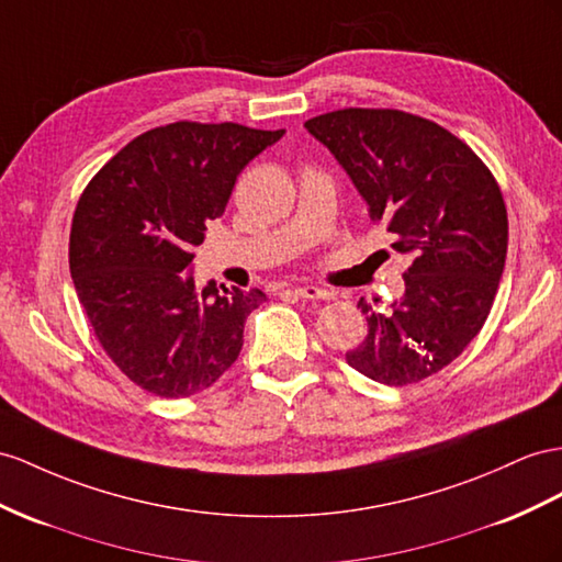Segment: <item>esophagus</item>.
Masks as SVG:
<instances>
[{
    "instance_id": "1",
    "label": "esophagus",
    "mask_w": 562,
    "mask_h": 562,
    "mask_svg": "<svg viewBox=\"0 0 562 562\" xmlns=\"http://www.w3.org/2000/svg\"><path fill=\"white\" fill-rule=\"evenodd\" d=\"M301 299H311V301H323V299H329V292L327 290H321V286L315 284H301L294 290Z\"/></svg>"
}]
</instances>
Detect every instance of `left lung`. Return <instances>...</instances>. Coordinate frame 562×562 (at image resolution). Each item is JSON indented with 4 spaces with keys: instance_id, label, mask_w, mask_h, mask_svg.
I'll return each instance as SVG.
<instances>
[{
    "instance_id": "obj_1",
    "label": "left lung",
    "mask_w": 562,
    "mask_h": 562,
    "mask_svg": "<svg viewBox=\"0 0 562 562\" xmlns=\"http://www.w3.org/2000/svg\"><path fill=\"white\" fill-rule=\"evenodd\" d=\"M304 127L411 256L392 311L358 301L368 337L347 363L394 386L435 375L477 337L506 266L508 213L494 176L465 142L406 111L341 109Z\"/></svg>"
}]
</instances>
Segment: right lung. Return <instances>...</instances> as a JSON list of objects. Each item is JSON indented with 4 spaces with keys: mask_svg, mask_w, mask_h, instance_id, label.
<instances>
[{
    "mask_svg": "<svg viewBox=\"0 0 562 562\" xmlns=\"http://www.w3.org/2000/svg\"><path fill=\"white\" fill-rule=\"evenodd\" d=\"M282 135L170 123L135 137L85 187L70 225V278L99 344L149 394L204 392L237 361L244 323L266 294L227 292L215 280L199 292L192 251L244 166Z\"/></svg>",
    "mask_w": 562,
    "mask_h": 562,
    "instance_id": "obj_1",
    "label": "right lung"
}]
</instances>
